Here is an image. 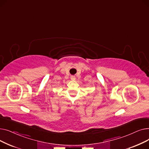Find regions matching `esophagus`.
Returning <instances> with one entry per match:
<instances>
[{
    "mask_svg": "<svg viewBox=\"0 0 149 149\" xmlns=\"http://www.w3.org/2000/svg\"><path fill=\"white\" fill-rule=\"evenodd\" d=\"M70 79L72 80H75V76H71V77H70Z\"/></svg>",
    "mask_w": 149,
    "mask_h": 149,
    "instance_id": "esophagus-1",
    "label": "esophagus"
}]
</instances>
